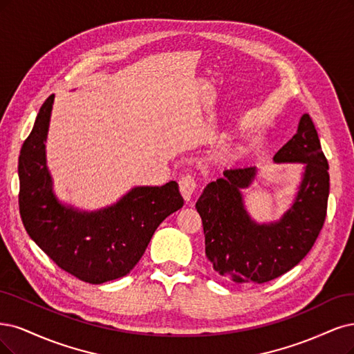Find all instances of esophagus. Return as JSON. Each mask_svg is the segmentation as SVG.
<instances>
[{
  "instance_id": "34e87169",
  "label": "esophagus",
  "mask_w": 354,
  "mask_h": 354,
  "mask_svg": "<svg viewBox=\"0 0 354 354\" xmlns=\"http://www.w3.org/2000/svg\"><path fill=\"white\" fill-rule=\"evenodd\" d=\"M178 186H180V193L181 196L185 198V201H190L192 199V194L196 190V180H194L193 176H183L178 181Z\"/></svg>"
}]
</instances>
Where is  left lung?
Masks as SVG:
<instances>
[{
  "mask_svg": "<svg viewBox=\"0 0 354 354\" xmlns=\"http://www.w3.org/2000/svg\"><path fill=\"white\" fill-rule=\"evenodd\" d=\"M274 161L304 164L296 201L278 223L254 224L243 206L240 190L250 186L256 167L225 169L224 178L209 183L196 202L206 258L236 283L263 284L290 271L309 253L325 223L330 167L309 114Z\"/></svg>",
  "mask_w": 354,
  "mask_h": 354,
  "instance_id": "left-lung-1",
  "label": "left lung"
}]
</instances>
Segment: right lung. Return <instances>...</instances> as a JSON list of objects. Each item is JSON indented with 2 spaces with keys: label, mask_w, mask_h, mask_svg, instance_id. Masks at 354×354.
Masks as SVG:
<instances>
[{
  "label": "right lung",
  "mask_w": 354,
  "mask_h": 354,
  "mask_svg": "<svg viewBox=\"0 0 354 354\" xmlns=\"http://www.w3.org/2000/svg\"><path fill=\"white\" fill-rule=\"evenodd\" d=\"M54 95L42 104L19 156V209L24 228L66 272L89 284L127 275L164 219L183 198L176 181L135 187L114 206L98 212L66 208L53 194L45 165V139Z\"/></svg>",
  "instance_id": "obj_1"
}]
</instances>
